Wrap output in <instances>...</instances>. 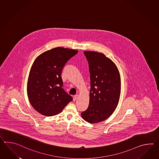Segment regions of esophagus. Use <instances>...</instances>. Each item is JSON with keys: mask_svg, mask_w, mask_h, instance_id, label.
<instances>
[{"mask_svg": "<svg viewBox=\"0 0 159 159\" xmlns=\"http://www.w3.org/2000/svg\"><path fill=\"white\" fill-rule=\"evenodd\" d=\"M78 98V95H76L74 96V101H76V100H77Z\"/></svg>", "mask_w": 159, "mask_h": 159, "instance_id": "34e87169", "label": "esophagus"}]
</instances>
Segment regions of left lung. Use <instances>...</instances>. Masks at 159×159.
Listing matches in <instances>:
<instances>
[{
	"label": "left lung",
	"mask_w": 159,
	"mask_h": 159,
	"mask_svg": "<svg viewBox=\"0 0 159 159\" xmlns=\"http://www.w3.org/2000/svg\"><path fill=\"white\" fill-rule=\"evenodd\" d=\"M91 80L89 103L81 117L90 123L106 120L113 113L120 98V74L115 64L103 53L84 51Z\"/></svg>",
	"instance_id": "obj_1"
}]
</instances>
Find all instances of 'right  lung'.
I'll use <instances>...</instances> for the list:
<instances>
[{
  "label": "right lung",
  "mask_w": 159,
  "mask_h": 159,
  "mask_svg": "<svg viewBox=\"0 0 159 159\" xmlns=\"http://www.w3.org/2000/svg\"><path fill=\"white\" fill-rule=\"evenodd\" d=\"M78 52L57 47L42 53L34 61L28 76L27 95L34 108L43 115H56L72 101L63 89L61 75L65 64Z\"/></svg>",
  "instance_id": "obj_1"
}]
</instances>
